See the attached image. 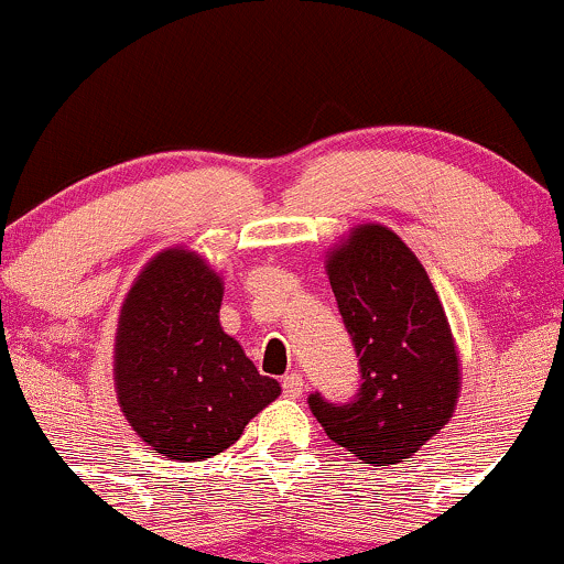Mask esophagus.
<instances>
[{
    "instance_id": "1",
    "label": "esophagus",
    "mask_w": 564,
    "mask_h": 564,
    "mask_svg": "<svg viewBox=\"0 0 564 564\" xmlns=\"http://www.w3.org/2000/svg\"><path fill=\"white\" fill-rule=\"evenodd\" d=\"M281 387H283V394H286V398H300V394L304 392L302 373H286V377L281 379Z\"/></svg>"
}]
</instances>
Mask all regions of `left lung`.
Instances as JSON below:
<instances>
[{"mask_svg":"<svg viewBox=\"0 0 564 564\" xmlns=\"http://www.w3.org/2000/svg\"><path fill=\"white\" fill-rule=\"evenodd\" d=\"M326 273L360 358L358 398L310 408L336 445L390 467L411 458L456 411L462 360L448 315L419 257L379 223L355 225L326 251Z\"/></svg>","mask_w":564,"mask_h":564,"instance_id":"1","label":"left lung"}]
</instances>
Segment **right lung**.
I'll list each match as a JSON object with an SVG mask.
<instances>
[{
    "instance_id": "1",
    "label": "right lung",
    "mask_w": 564,
    "mask_h": 564,
    "mask_svg": "<svg viewBox=\"0 0 564 564\" xmlns=\"http://www.w3.org/2000/svg\"><path fill=\"white\" fill-rule=\"evenodd\" d=\"M225 283L198 251L166 246L121 302L113 387L129 426L161 456L198 462L230 448L281 394L219 323Z\"/></svg>"
}]
</instances>
